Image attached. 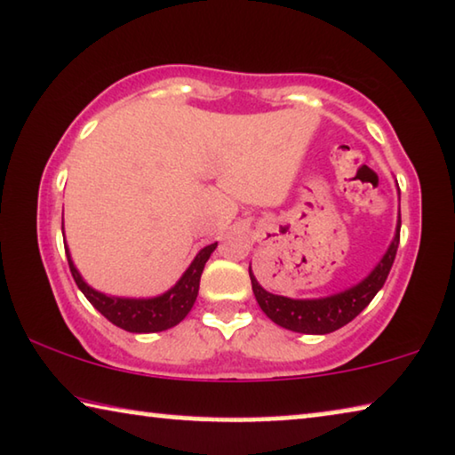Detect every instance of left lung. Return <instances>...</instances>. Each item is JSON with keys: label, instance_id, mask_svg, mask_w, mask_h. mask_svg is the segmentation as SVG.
Returning a JSON list of instances; mask_svg holds the SVG:
<instances>
[{"label": "left lung", "instance_id": "obj_1", "mask_svg": "<svg viewBox=\"0 0 455 455\" xmlns=\"http://www.w3.org/2000/svg\"><path fill=\"white\" fill-rule=\"evenodd\" d=\"M400 242V213L398 226L394 240L387 246L386 254L373 267V271L359 281L357 285L345 289V291L326 295V298L315 299H291L285 295H275L267 291L265 287L256 281L252 268H248L250 281H252L254 298L259 301L262 312L271 318L275 324H279L287 331L301 334H328L348 324L353 318L363 312L375 298V293L384 287L387 273L396 259V250Z\"/></svg>", "mask_w": 455, "mask_h": 455}]
</instances>
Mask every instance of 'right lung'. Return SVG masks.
I'll return each mask as SVG.
<instances>
[{"instance_id": "right-lung-1", "label": "right lung", "mask_w": 455, "mask_h": 455, "mask_svg": "<svg viewBox=\"0 0 455 455\" xmlns=\"http://www.w3.org/2000/svg\"><path fill=\"white\" fill-rule=\"evenodd\" d=\"M217 242L199 250V254L195 256L190 267L182 273L180 279L176 281V285L170 287L168 291H164L162 295H156V298H116V295L96 291L94 287H90L88 283L84 281V276L76 268L68 246H65V254H68L69 271L74 275L80 291L85 295V299L104 315V318L127 332L148 334L168 331V328L176 326L179 322L187 318L190 307L195 306L196 295H199L203 268H205V262L209 260V256L213 254Z\"/></svg>"}]
</instances>
